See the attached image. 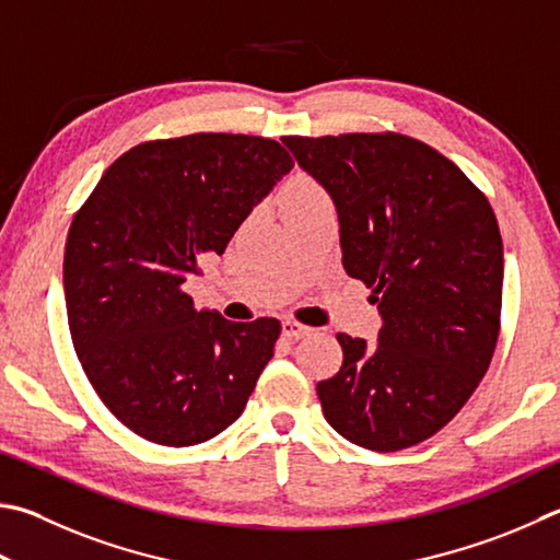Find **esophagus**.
<instances>
[{"instance_id":"34e87169","label":"esophagus","mask_w":560,"mask_h":560,"mask_svg":"<svg viewBox=\"0 0 560 560\" xmlns=\"http://www.w3.org/2000/svg\"><path fill=\"white\" fill-rule=\"evenodd\" d=\"M281 330H283V335H287L289 340H299V338H306V335H311L313 332V328H308V325H303V323H296V320H283V325H281Z\"/></svg>"}]
</instances>
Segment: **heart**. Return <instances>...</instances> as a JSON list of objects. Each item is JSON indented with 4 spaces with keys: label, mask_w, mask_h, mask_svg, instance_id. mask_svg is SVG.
I'll return each instance as SVG.
<instances>
[{
    "label": "heart",
    "mask_w": 560,
    "mask_h": 560,
    "mask_svg": "<svg viewBox=\"0 0 560 560\" xmlns=\"http://www.w3.org/2000/svg\"><path fill=\"white\" fill-rule=\"evenodd\" d=\"M320 196H323V190L306 176H293L287 186V202L311 200V198H320Z\"/></svg>",
    "instance_id": "1"
}]
</instances>
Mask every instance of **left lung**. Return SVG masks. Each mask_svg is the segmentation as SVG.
Masks as SVG:
<instances>
[{"label":"left lung","mask_w":560,"mask_h":560,"mask_svg":"<svg viewBox=\"0 0 560 560\" xmlns=\"http://www.w3.org/2000/svg\"><path fill=\"white\" fill-rule=\"evenodd\" d=\"M281 141L330 192L342 267L382 315L377 345L338 332L342 368L318 382L325 421L368 451L411 448L463 409L500 338L504 252L490 200L396 131Z\"/></svg>","instance_id":"obj_1"}]
</instances>
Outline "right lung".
<instances>
[{
  "mask_svg": "<svg viewBox=\"0 0 560 560\" xmlns=\"http://www.w3.org/2000/svg\"><path fill=\"white\" fill-rule=\"evenodd\" d=\"M293 166L279 141H144L112 164L68 230V325L90 384L141 439L186 448L245 411L281 323H232L183 291Z\"/></svg>",
  "mask_w": 560,
  "mask_h": 560,
  "instance_id": "obj_1",
  "label": "right lung"
}]
</instances>
